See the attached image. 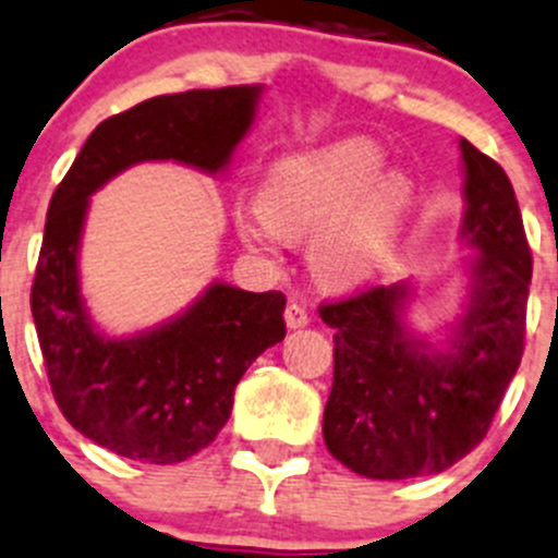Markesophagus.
Returning <instances> with one entry per match:
<instances>
[{
  "instance_id": "34e87169",
  "label": "esophagus",
  "mask_w": 558,
  "mask_h": 558,
  "mask_svg": "<svg viewBox=\"0 0 558 558\" xmlns=\"http://www.w3.org/2000/svg\"><path fill=\"white\" fill-rule=\"evenodd\" d=\"M308 322H311V314L303 308V305H296V303L286 305V325L296 330V327H305Z\"/></svg>"
}]
</instances>
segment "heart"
<instances>
[{"mask_svg":"<svg viewBox=\"0 0 558 558\" xmlns=\"http://www.w3.org/2000/svg\"><path fill=\"white\" fill-rule=\"evenodd\" d=\"M383 168L374 145L338 143L275 161L258 208H239L236 231L253 253L275 255L278 236L308 239L316 278L355 289L377 278L413 208V181Z\"/></svg>","mask_w":558,"mask_h":558,"instance_id":"obj_1","label":"heart"}]
</instances>
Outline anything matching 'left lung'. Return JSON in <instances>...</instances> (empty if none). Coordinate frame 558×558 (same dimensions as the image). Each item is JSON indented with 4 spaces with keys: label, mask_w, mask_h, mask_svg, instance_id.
Here are the masks:
<instances>
[{
    "label": "left lung",
    "mask_w": 558,
    "mask_h": 558,
    "mask_svg": "<svg viewBox=\"0 0 558 558\" xmlns=\"http://www.w3.org/2000/svg\"><path fill=\"white\" fill-rule=\"evenodd\" d=\"M462 236L478 250L471 303L449 352L408 332V286H366L319 305L336 330L325 444L366 478L440 473L471 454L523 357L531 250L512 181L468 140Z\"/></svg>",
    "instance_id": "obj_1"
}]
</instances>
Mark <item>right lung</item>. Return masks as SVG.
Returning <instances> with one entry per match:
<instances>
[{
    "label": "right lung",
    "instance_id": "obj_1",
    "mask_svg": "<svg viewBox=\"0 0 558 558\" xmlns=\"http://www.w3.org/2000/svg\"><path fill=\"white\" fill-rule=\"evenodd\" d=\"M258 96L262 87L247 85L186 90L112 114L51 195L29 296L51 393L68 424L129 460L173 465L215 440L242 374L283 341L286 296L215 283L168 325L134 338L101 336L76 272L87 197L148 159L217 173L247 134Z\"/></svg>",
    "mask_w": 558,
    "mask_h": 558
}]
</instances>
